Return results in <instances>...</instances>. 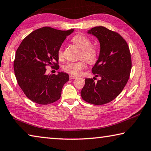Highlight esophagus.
Masks as SVG:
<instances>
[{
    "mask_svg": "<svg viewBox=\"0 0 151 151\" xmlns=\"http://www.w3.org/2000/svg\"><path fill=\"white\" fill-rule=\"evenodd\" d=\"M69 78H70V79H75V78H77V76H75V75H70V76H69Z\"/></svg>",
    "mask_w": 151,
    "mask_h": 151,
    "instance_id": "1",
    "label": "esophagus"
}]
</instances>
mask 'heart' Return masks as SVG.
<instances>
[{
    "instance_id": "1",
    "label": "heart",
    "mask_w": 151,
    "mask_h": 151,
    "mask_svg": "<svg viewBox=\"0 0 151 151\" xmlns=\"http://www.w3.org/2000/svg\"><path fill=\"white\" fill-rule=\"evenodd\" d=\"M72 42L81 49L80 58H83L89 63H93L97 60L98 51L96 47L91 45V41L89 38L79 34L74 36ZM58 57L60 60L63 58V48L62 46L58 50ZM82 59L78 62L68 63L64 66V70L73 75H80L86 67V61Z\"/></svg>"
}]
</instances>
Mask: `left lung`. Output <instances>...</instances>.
Masks as SVG:
<instances>
[{
	"label": "left lung",
	"instance_id": "8db88e82",
	"mask_svg": "<svg viewBox=\"0 0 151 151\" xmlns=\"http://www.w3.org/2000/svg\"><path fill=\"white\" fill-rule=\"evenodd\" d=\"M88 33L100 43V53L92 73L96 79L85 78L81 90L83 99L88 104L101 106L113 101L120 94L129 79L132 68L130 49L126 40L118 33L103 26L95 27Z\"/></svg>",
	"mask_w": 151,
	"mask_h": 151
}]
</instances>
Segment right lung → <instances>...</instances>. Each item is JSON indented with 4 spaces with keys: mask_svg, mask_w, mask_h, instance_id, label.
Instances as JSON below:
<instances>
[{
    "mask_svg": "<svg viewBox=\"0 0 151 151\" xmlns=\"http://www.w3.org/2000/svg\"><path fill=\"white\" fill-rule=\"evenodd\" d=\"M74 29L62 31L44 27L24 38L17 50L14 70L19 87L31 101L47 105L60 98L64 85L68 81L65 73L46 75V66L58 69V50Z\"/></svg>",
    "mask_w": 151,
    "mask_h": 151,
    "instance_id": "obj_1",
    "label": "right lung"
}]
</instances>
